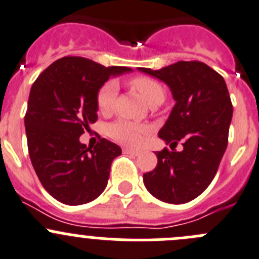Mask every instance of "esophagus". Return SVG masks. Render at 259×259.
Here are the masks:
<instances>
[{"instance_id":"esophagus-1","label":"esophagus","mask_w":259,"mask_h":259,"mask_svg":"<svg viewBox=\"0 0 259 259\" xmlns=\"http://www.w3.org/2000/svg\"><path fill=\"white\" fill-rule=\"evenodd\" d=\"M123 152H124V154L134 155V156H137V155L141 154V151H139V150H134V149H123Z\"/></svg>"}]
</instances>
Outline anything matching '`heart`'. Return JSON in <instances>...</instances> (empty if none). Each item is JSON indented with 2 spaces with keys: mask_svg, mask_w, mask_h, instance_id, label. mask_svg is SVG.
Instances as JSON below:
<instances>
[{
  "mask_svg": "<svg viewBox=\"0 0 259 259\" xmlns=\"http://www.w3.org/2000/svg\"><path fill=\"white\" fill-rule=\"evenodd\" d=\"M132 88L136 89L149 105L162 103L165 99V90L162 85L150 77H136L131 81ZM117 85L113 81H108L99 89L97 95L98 109L102 113H109L113 109ZM146 132V127L128 120H117L108 127V134L115 141L124 145H139L142 135Z\"/></svg>",
  "mask_w": 259,
  "mask_h": 259,
  "instance_id": "heart-1",
  "label": "heart"
}]
</instances>
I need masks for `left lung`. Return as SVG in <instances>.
<instances>
[{
    "instance_id": "8db88e82",
    "label": "left lung",
    "mask_w": 259,
    "mask_h": 259,
    "mask_svg": "<svg viewBox=\"0 0 259 259\" xmlns=\"http://www.w3.org/2000/svg\"><path fill=\"white\" fill-rule=\"evenodd\" d=\"M137 70L166 83L176 100L159 137L170 146L183 141L181 152L166 147L156 152V168L144 174V184L160 201L186 203L210 186L228 146L233 118L228 86L223 76L198 61Z\"/></svg>"
}]
</instances>
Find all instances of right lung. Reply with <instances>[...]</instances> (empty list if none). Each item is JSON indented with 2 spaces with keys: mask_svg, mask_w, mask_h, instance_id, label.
Instances as JSON below:
<instances>
[{
  "mask_svg": "<svg viewBox=\"0 0 259 259\" xmlns=\"http://www.w3.org/2000/svg\"><path fill=\"white\" fill-rule=\"evenodd\" d=\"M132 71L104 67L83 57H63L31 86L25 114L29 156L41 186L57 201L83 205L107 187L110 165L122 150L105 139L94 149L86 147L80 136L98 119L99 89L110 76Z\"/></svg>",
  "mask_w": 259,
  "mask_h": 259,
  "instance_id": "1",
  "label": "right lung"
}]
</instances>
